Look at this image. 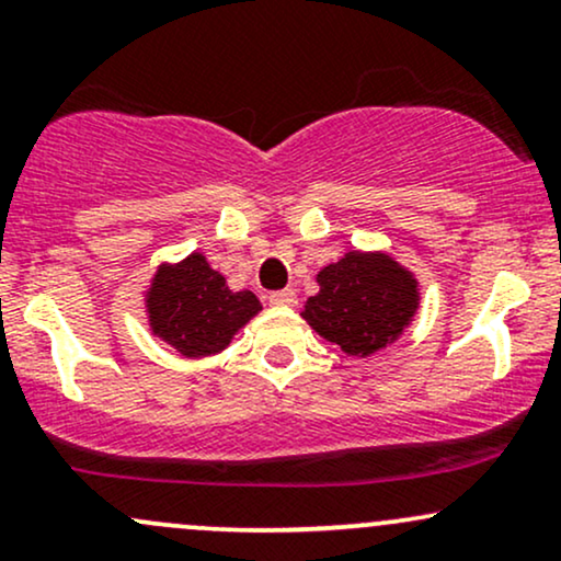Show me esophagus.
<instances>
[{"label":"esophagus","instance_id":"obj_1","mask_svg":"<svg viewBox=\"0 0 561 561\" xmlns=\"http://www.w3.org/2000/svg\"><path fill=\"white\" fill-rule=\"evenodd\" d=\"M268 300L274 302V306H295V302H298V293H295L293 287H287V289H279V293H272L268 295Z\"/></svg>","mask_w":561,"mask_h":561}]
</instances>
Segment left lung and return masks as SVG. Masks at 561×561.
I'll use <instances>...</instances> for the list:
<instances>
[{
  "label": "left lung",
  "instance_id": "left-lung-1",
  "mask_svg": "<svg viewBox=\"0 0 561 561\" xmlns=\"http://www.w3.org/2000/svg\"><path fill=\"white\" fill-rule=\"evenodd\" d=\"M317 282L319 293L300 317L327 343L358 358L396 343L422 300L414 272L382 250H347L321 268Z\"/></svg>",
  "mask_w": 561,
  "mask_h": 561
}]
</instances>
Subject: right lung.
I'll use <instances>...</instances> for the list:
<instances>
[{
	"mask_svg": "<svg viewBox=\"0 0 561 561\" xmlns=\"http://www.w3.org/2000/svg\"><path fill=\"white\" fill-rule=\"evenodd\" d=\"M259 311L261 300L250 289H229L203 253L163 261L145 289L150 332L184 358L221 353Z\"/></svg>",
	"mask_w": 561,
	"mask_h": 561,
	"instance_id": "obj_1",
	"label": "right lung"
}]
</instances>
